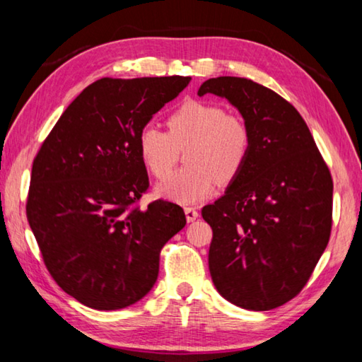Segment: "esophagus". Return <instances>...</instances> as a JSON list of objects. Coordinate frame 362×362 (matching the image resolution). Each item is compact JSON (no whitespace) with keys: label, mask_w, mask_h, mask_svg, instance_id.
Returning a JSON list of instances; mask_svg holds the SVG:
<instances>
[{"label":"esophagus","mask_w":362,"mask_h":362,"mask_svg":"<svg viewBox=\"0 0 362 362\" xmlns=\"http://www.w3.org/2000/svg\"><path fill=\"white\" fill-rule=\"evenodd\" d=\"M185 216H187L188 222H194V220L198 218L199 214L194 209V207H185Z\"/></svg>","instance_id":"1"}]
</instances>
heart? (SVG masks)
Instances as JSON below:
<instances>
[{
  "label": "heart",
  "instance_id": "1",
  "mask_svg": "<svg viewBox=\"0 0 362 362\" xmlns=\"http://www.w3.org/2000/svg\"><path fill=\"white\" fill-rule=\"evenodd\" d=\"M187 151L188 169L170 174L158 193L180 204L211 198L220 182L235 180L246 166L252 134L241 116L226 113L217 103L189 99L168 118V132L146 124L137 136V151L146 170L163 179Z\"/></svg>",
  "mask_w": 362,
  "mask_h": 362
}]
</instances>
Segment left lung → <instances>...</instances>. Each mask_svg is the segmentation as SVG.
I'll use <instances>...</instances> for the list:
<instances>
[{
    "label": "left lung",
    "instance_id": "left-lung-1",
    "mask_svg": "<svg viewBox=\"0 0 362 362\" xmlns=\"http://www.w3.org/2000/svg\"><path fill=\"white\" fill-rule=\"evenodd\" d=\"M204 94L225 97L252 134L241 174L201 211L212 228L214 286L241 308H278L298 296L327 246L332 175L302 116L274 90L218 76L201 84Z\"/></svg>",
    "mask_w": 362,
    "mask_h": 362
}]
</instances>
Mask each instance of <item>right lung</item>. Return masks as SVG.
I'll list each match as a JSON object with an SVG mask.
<instances>
[{"label":"right lung","mask_w":362,"mask_h":362,"mask_svg":"<svg viewBox=\"0 0 362 362\" xmlns=\"http://www.w3.org/2000/svg\"><path fill=\"white\" fill-rule=\"evenodd\" d=\"M189 76L102 78L60 116L33 159L27 218L47 272L94 310H119L151 291L164 244L187 223L180 206L140 209L148 175L137 136Z\"/></svg>","instance_id":"add662e5"}]
</instances>
